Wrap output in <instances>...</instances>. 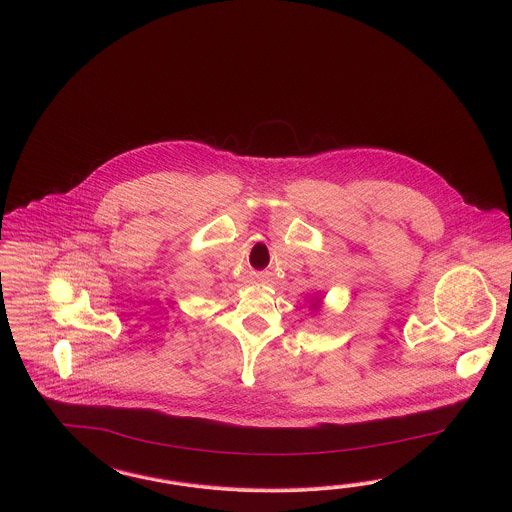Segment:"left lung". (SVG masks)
I'll return each mask as SVG.
<instances>
[{"label":"left lung","instance_id":"8db88e82","mask_svg":"<svg viewBox=\"0 0 512 512\" xmlns=\"http://www.w3.org/2000/svg\"><path fill=\"white\" fill-rule=\"evenodd\" d=\"M322 299H324L322 296H314L313 299H311V309H313L314 313L322 309Z\"/></svg>","mask_w":512,"mask_h":512}]
</instances>
